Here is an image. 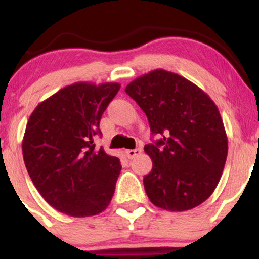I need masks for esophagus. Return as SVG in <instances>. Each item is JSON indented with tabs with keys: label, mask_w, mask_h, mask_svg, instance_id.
<instances>
[{
	"label": "esophagus",
	"mask_w": 259,
	"mask_h": 259,
	"mask_svg": "<svg viewBox=\"0 0 259 259\" xmlns=\"http://www.w3.org/2000/svg\"><path fill=\"white\" fill-rule=\"evenodd\" d=\"M124 153H125V156L127 158H134V157L139 156L140 153H141V148H135V150H125L124 151Z\"/></svg>",
	"instance_id": "obj_1"
}]
</instances>
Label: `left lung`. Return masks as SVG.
Instances as JSON below:
<instances>
[{
  "mask_svg": "<svg viewBox=\"0 0 259 259\" xmlns=\"http://www.w3.org/2000/svg\"><path fill=\"white\" fill-rule=\"evenodd\" d=\"M125 92L159 136L144 148L152 159L144 178L150 201L170 212L197 207L215 190L228 156L218 107L194 82L164 69L139 76Z\"/></svg>",
  "mask_w": 259,
  "mask_h": 259,
  "instance_id": "left-lung-1",
  "label": "left lung"
}]
</instances>
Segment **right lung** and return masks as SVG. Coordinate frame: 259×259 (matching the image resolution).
<instances>
[{
    "instance_id": "right-lung-1",
    "label": "right lung",
    "mask_w": 259,
    "mask_h": 259,
    "mask_svg": "<svg viewBox=\"0 0 259 259\" xmlns=\"http://www.w3.org/2000/svg\"><path fill=\"white\" fill-rule=\"evenodd\" d=\"M120 89L118 82H75L38 103L23 138L29 177L45 201L70 217H91L111 202L120 162L95 136L103 112Z\"/></svg>"
}]
</instances>
